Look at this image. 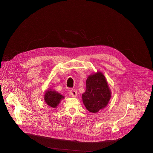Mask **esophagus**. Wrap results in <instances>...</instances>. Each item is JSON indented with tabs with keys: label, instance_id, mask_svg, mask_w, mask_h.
Segmentation results:
<instances>
[{
	"label": "esophagus",
	"instance_id": "34e87169",
	"mask_svg": "<svg viewBox=\"0 0 153 153\" xmlns=\"http://www.w3.org/2000/svg\"><path fill=\"white\" fill-rule=\"evenodd\" d=\"M70 94L72 97H76L77 94V92L76 90H71L70 91Z\"/></svg>",
	"mask_w": 153,
	"mask_h": 153
}]
</instances>
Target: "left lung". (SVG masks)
<instances>
[{"label": "left lung", "mask_w": 153, "mask_h": 153, "mask_svg": "<svg viewBox=\"0 0 153 153\" xmlns=\"http://www.w3.org/2000/svg\"><path fill=\"white\" fill-rule=\"evenodd\" d=\"M86 89L82 94L83 102L91 113H97L107 105L111 91L103 74L100 72L90 76L86 81Z\"/></svg>", "instance_id": "left-lung-1"}]
</instances>
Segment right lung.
Masks as SVG:
<instances>
[{
  "label": "right lung",
  "instance_id": "right-lung-1",
  "mask_svg": "<svg viewBox=\"0 0 153 153\" xmlns=\"http://www.w3.org/2000/svg\"><path fill=\"white\" fill-rule=\"evenodd\" d=\"M44 97L48 105L53 108H56L60 103L62 99H63L64 97L56 91L50 90L45 93Z\"/></svg>",
  "mask_w": 153,
  "mask_h": 153
}]
</instances>
